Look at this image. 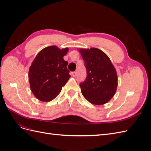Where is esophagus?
I'll use <instances>...</instances> for the list:
<instances>
[{"label": "esophagus", "mask_w": 151, "mask_h": 151, "mask_svg": "<svg viewBox=\"0 0 151 151\" xmlns=\"http://www.w3.org/2000/svg\"><path fill=\"white\" fill-rule=\"evenodd\" d=\"M71 75L73 76V77H76V75H77V73L76 72H71Z\"/></svg>", "instance_id": "34e87169"}]
</instances>
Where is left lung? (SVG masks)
<instances>
[{
	"instance_id": "1",
	"label": "left lung",
	"mask_w": 151,
	"mask_h": 151,
	"mask_svg": "<svg viewBox=\"0 0 151 151\" xmlns=\"http://www.w3.org/2000/svg\"><path fill=\"white\" fill-rule=\"evenodd\" d=\"M79 51L87 70L85 81L80 84L82 94L93 104L102 105L108 103L115 95L118 86L115 67L101 50L81 48Z\"/></svg>"
}]
</instances>
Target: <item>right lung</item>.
<instances>
[{
	"label": "right lung",
	"mask_w": 151,
	"mask_h": 151,
	"mask_svg": "<svg viewBox=\"0 0 151 151\" xmlns=\"http://www.w3.org/2000/svg\"><path fill=\"white\" fill-rule=\"evenodd\" d=\"M68 48L50 46L37 54L29 67L28 78L35 96L44 102L55 98L70 76L68 62L63 60Z\"/></svg>",
	"instance_id": "obj_1"
}]
</instances>
